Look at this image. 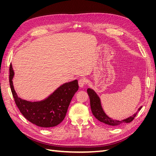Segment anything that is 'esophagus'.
Masks as SVG:
<instances>
[{"label":"esophagus","instance_id":"obj_1","mask_svg":"<svg viewBox=\"0 0 156 156\" xmlns=\"http://www.w3.org/2000/svg\"><path fill=\"white\" fill-rule=\"evenodd\" d=\"M79 86L80 88H83L84 85H85L86 83H87V80L86 79L84 78H82V79H80L79 80Z\"/></svg>","mask_w":156,"mask_h":156}]
</instances>
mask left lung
<instances>
[{
	"label": "left lung",
	"mask_w": 156,
	"mask_h": 156,
	"mask_svg": "<svg viewBox=\"0 0 156 156\" xmlns=\"http://www.w3.org/2000/svg\"><path fill=\"white\" fill-rule=\"evenodd\" d=\"M87 93L90 98L91 111L93 115L95 116V118L98 120L107 125H109L111 126H116L124 123H129V122H131L134 119V118L136 115V113H137V112L139 111L141 109V108H142V106H140L138 108L137 111H136L134 115L130 116L129 117L127 118V119L121 120H115L113 119H111V118L108 116L105 112L102 107L100 97H99L96 92L94 91L93 89L88 88Z\"/></svg>",
	"instance_id": "obj_1"
}]
</instances>
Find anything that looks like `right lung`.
I'll use <instances>...</instances> for the list:
<instances>
[{"label":"right lung","instance_id":"add662e5","mask_svg":"<svg viewBox=\"0 0 156 156\" xmlns=\"http://www.w3.org/2000/svg\"><path fill=\"white\" fill-rule=\"evenodd\" d=\"M14 72L10 66V84L12 95L21 114L31 123L41 127L58 125L66 115L69 103L78 89L77 80L66 83L41 101H30L19 98L13 87Z\"/></svg>","mask_w":156,"mask_h":156}]
</instances>
